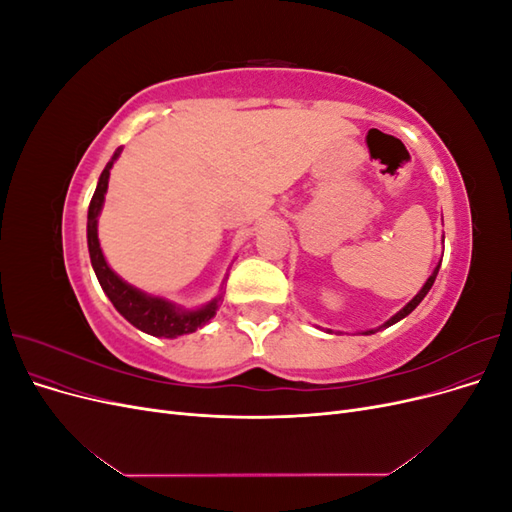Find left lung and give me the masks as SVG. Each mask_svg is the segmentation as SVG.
<instances>
[{
  "label": "left lung",
  "instance_id": "obj_1",
  "mask_svg": "<svg viewBox=\"0 0 512 512\" xmlns=\"http://www.w3.org/2000/svg\"><path fill=\"white\" fill-rule=\"evenodd\" d=\"M440 265H442V260L438 262V265H436V269H433V271H431V275L427 277V282L423 284V288H421V290H418V292L414 294V299H412V301H408V303H406L404 307H401V309H399V312H397L395 316H391V318H389V320H386L384 324H380V327H378V329H369V331H365L363 335H371V333H376V331H380V329H389V327H391V324H395V322H399L401 318H406L408 314H412V312H414V309H416V305H418V303H421V301H423V299L427 297V292L431 290L433 282H436V277H438V271H440Z\"/></svg>",
  "mask_w": 512,
  "mask_h": 512
}]
</instances>
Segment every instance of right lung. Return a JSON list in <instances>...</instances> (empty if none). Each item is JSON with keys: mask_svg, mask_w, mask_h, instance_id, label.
Returning a JSON list of instances; mask_svg holds the SVG:
<instances>
[{"mask_svg": "<svg viewBox=\"0 0 512 512\" xmlns=\"http://www.w3.org/2000/svg\"><path fill=\"white\" fill-rule=\"evenodd\" d=\"M119 156H121V147L113 153V158L108 160V164L104 166L102 175L98 179V185H96L94 198H91V203H89L87 247H89L91 267H94L104 294L111 299L117 312L130 324H134L138 331H143L153 337H166V339H175L179 335L194 333L196 329L205 327V324L215 316V312H218L222 294H218V297L211 299L205 305L196 307V309H185L173 301L158 297V294H149L141 288L128 284L126 280H121V277L111 267H108V262L102 254L100 239H98V218H100V211L104 207V194L108 190V177H111V168Z\"/></svg>", "mask_w": 512, "mask_h": 512, "instance_id": "obj_1", "label": "right lung"}]
</instances>
